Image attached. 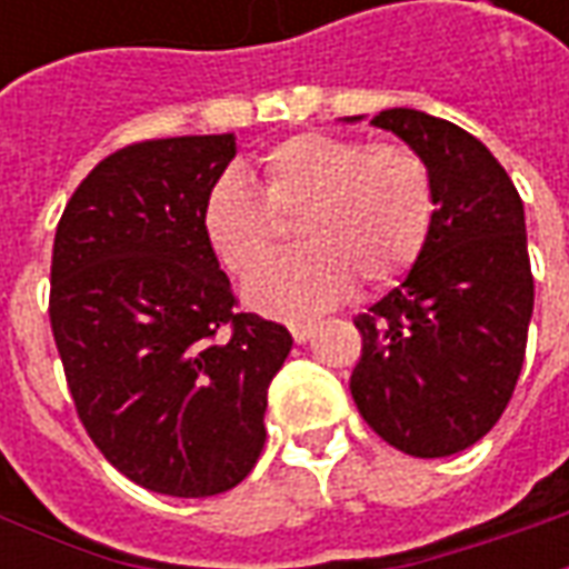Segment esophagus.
Here are the masks:
<instances>
[{
	"label": "esophagus",
	"mask_w": 569,
	"mask_h": 569,
	"mask_svg": "<svg viewBox=\"0 0 569 569\" xmlns=\"http://www.w3.org/2000/svg\"><path fill=\"white\" fill-rule=\"evenodd\" d=\"M289 332L296 338V345H305L310 335H313V322H289Z\"/></svg>",
	"instance_id": "34e87169"
}]
</instances>
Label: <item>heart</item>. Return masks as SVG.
I'll use <instances>...</instances> for the list:
<instances>
[{"label":"heart","instance_id":"1","mask_svg":"<svg viewBox=\"0 0 569 569\" xmlns=\"http://www.w3.org/2000/svg\"><path fill=\"white\" fill-rule=\"evenodd\" d=\"M436 212L432 176L393 142L308 130L261 154L259 188L228 170L203 198L200 224L228 271L249 273L298 214L302 247L247 280L252 308L298 320L353 289H383L420 259Z\"/></svg>","mask_w":569,"mask_h":569}]
</instances>
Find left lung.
<instances>
[{
    "mask_svg": "<svg viewBox=\"0 0 569 569\" xmlns=\"http://www.w3.org/2000/svg\"><path fill=\"white\" fill-rule=\"evenodd\" d=\"M371 124L418 151L436 212L406 280L353 320L362 357L350 393L387 445L448 457L488 436L525 366L533 313L525 203L500 161L451 121L383 109Z\"/></svg>",
    "mask_w": 569,
    "mask_h": 569,
    "instance_id": "1",
    "label": "left lung"
}]
</instances>
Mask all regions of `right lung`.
<instances>
[{
    "instance_id": "obj_1",
    "label": "right lung",
    "mask_w": 569,
    "mask_h": 569,
    "mask_svg": "<svg viewBox=\"0 0 569 569\" xmlns=\"http://www.w3.org/2000/svg\"><path fill=\"white\" fill-rule=\"evenodd\" d=\"M234 154V133L124 146L54 234L48 313L79 420L121 476L167 497H216L252 472L292 350L286 326L237 313L200 224Z\"/></svg>"
}]
</instances>
